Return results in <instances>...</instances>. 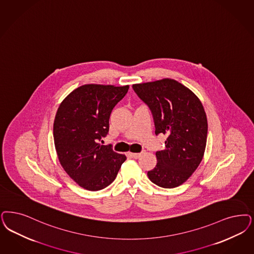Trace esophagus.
<instances>
[{
    "label": "esophagus",
    "instance_id": "esophagus-1",
    "mask_svg": "<svg viewBox=\"0 0 254 254\" xmlns=\"http://www.w3.org/2000/svg\"><path fill=\"white\" fill-rule=\"evenodd\" d=\"M128 156H129L130 158H135V159H136V158H140V154H139V153H129Z\"/></svg>",
    "mask_w": 254,
    "mask_h": 254
}]
</instances>
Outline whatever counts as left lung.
Instances as JSON below:
<instances>
[{"mask_svg":"<svg viewBox=\"0 0 254 254\" xmlns=\"http://www.w3.org/2000/svg\"><path fill=\"white\" fill-rule=\"evenodd\" d=\"M132 88L151 111L155 133L165 134V149L147 173L158 187L173 189L186 182L201 163L207 138L206 114L199 98L175 79L134 84Z\"/></svg>","mask_w":254,"mask_h":254,"instance_id":"8db88e82","label":"left lung"}]
</instances>
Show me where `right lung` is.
<instances>
[{"mask_svg":"<svg viewBox=\"0 0 254 254\" xmlns=\"http://www.w3.org/2000/svg\"><path fill=\"white\" fill-rule=\"evenodd\" d=\"M128 85L85 84L62 102L53 124V138L59 161L79 187L96 191L112 184L125 155L100 141L109 132V119Z\"/></svg>","mask_w":254,"mask_h":254,"instance_id":"obj_1","label":"right lung"}]
</instances>
